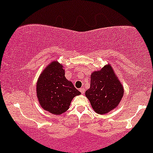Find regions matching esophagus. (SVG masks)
<instances>
[{
  "label": "esophagus",
  "mask_w": 153,
  "mask_h": 153,
  "mask_svg": "<svg viewBox=\"0 0 153 153\" xmlns=\"http://www.w3.org/2000/svg\"><path fill=\"white\" fill-rule=\"evenodd\" d=\"M80 91L81 92V94H84L85 92V88H83V87H82V88H80Z\"/></svg>",
  "instance_id": "1"
}]
</instances>
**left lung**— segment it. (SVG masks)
Segmentation results:
<instances>
[{
  "label": "left lung",
  "instance_id": "1",
  "mask_svg": "<svg viewBox=\"0 0 153 153\" xmlns=\"http://www.w3.org/2000/svg\"><path fill=\"white\" fill-rule=\"evenodd\" d=\"M123 94V86L109 64L92 72L85 96L96 113L104 114L116 108Z\"/></svg>",
  "mask_w": 153,
  "mask_h": 153
}]
</instances>
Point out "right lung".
Wrapping results in <instances>:
<instances>
[{
    "label": "right lung",
    "mask_w": 153,
    "mask_h": 153,
    "mask_svg": "<svg viewBox=\"0 0 153 153\" xmlns=\"http://www.w3.org/2000/svg\"><path fill=\"white\" fill-rule=\"evenodd\" d=\"M40 106L50 113L59 115L68 111L72 99L81 94L65 76V70L57 61L51 62L41 72L36 82Z\"/></svg>",
    "instance_id": "obj_1"
}]
</instances>
